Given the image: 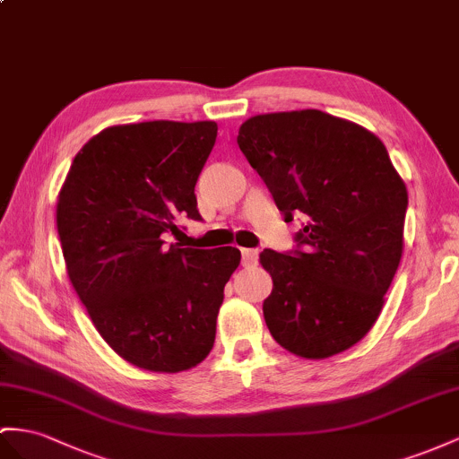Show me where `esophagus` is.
<instances>
[{
  "label": "esophagus",
  "mask_w": 459,
  "mask_h": 459,
  "mask_svg": "<svg viewBox=\"0 0 459 459\" xmlns=\"http://www.w3.org/2000/svg\"><path fill=\"white\" fill-rule=\"evenodd\" d=\"M257 264V250L254 248H244L242 250V265L244 267H252Z\"/></svg>",
  "instance_id": "1"
}]
</instances>
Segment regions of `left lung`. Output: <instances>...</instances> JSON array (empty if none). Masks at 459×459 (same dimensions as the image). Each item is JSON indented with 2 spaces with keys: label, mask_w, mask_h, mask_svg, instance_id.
<instances>
[{
  "label": "left lung",
  "mask_w": 459,
  "mask_h": 459,
  "mask_svg": "<svg viewBox=\"0 0 459 459\" xmlns=\"http://www.w3.org/2000/svg\"><path fill=\"white\" fill-rule=\"evenodd\" d=\"M237 141L285 221L304 219L295 250L260 254L273 279L269 333L304 359L337 355L382 312L403 252L405 184L378 137L322 110L254 116Z\"/></svg>",
  "instance_id": "left-lung-1"
}]
</instances>
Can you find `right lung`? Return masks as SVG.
<instances>
[{
	"mask_svg": "<svg viewBox=\"0 0 459 459\" xmlns=\"http://www.w3.org/2000/svg\"><path fill=\"white\" fill-rule=\"evenodd\" d=\"M217 139L215 122L155 120L102 129L81 149L57 197L67 275L117 355L151 372H182L215 343L225 285L240 250L167 244Z\"/></svg>",
	"mask_w": 459,
	"mask_h": 459,
	"instance_id": "add662e5",
	"label": "right lung"
}]
</instances>
